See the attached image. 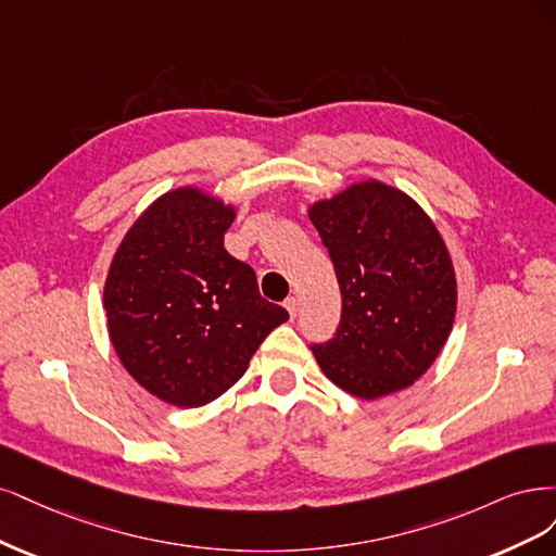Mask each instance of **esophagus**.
<instances>
[{"mask_svg":"<svg viewBox=\"0 0 556 556\" xmlns=\"http://www.w3.org/2000/svg\"><path fill=\"white\" fill-rule=\"evenodd\" d=\"M283 307H286V312L291 314V318H295V314H298V298H289V300H286Z\"/></svg>","mask_w":556,"mask_h":556,"instance_id":"obj_1","label":"esophagus"}]
</instances>
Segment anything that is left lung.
<instances>
[{"label":"left lung","instance_id":"obj_1","mask_svg":"<svg viewBox=\"0 0 556 556\" xmlns=\"http://www.w3.org/2000/svg\"><path fill=\"white\" fill-rule=\"evenodd\" d=\"M330 252L342 320L312 346L328 379L361 400L414 386L434 365L457 314V277L445 240L418 201L363 177L307 207Z\"/></svg>","mask_w":556,"mask_h":556}]
</instances>
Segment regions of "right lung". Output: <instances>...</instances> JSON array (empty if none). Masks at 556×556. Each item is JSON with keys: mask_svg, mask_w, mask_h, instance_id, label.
<instances>
[{"mask_svg": "<svg viewBox=\"0 0 556 556\" xmlns=\"http://www.w3.org/2000/svg\"><path fill=\"white\" fill-rule=\"evenodd\" d=\"M236 205L185 185L124 232L103 283L111 344L156 400L195 408L236 386L263 339L289 320L256 275L224 249Z\"/></svg>", "mask_w": 556, "mask_h": 556, "instance_id": "1", "label": "right lung"}]
</instances>
